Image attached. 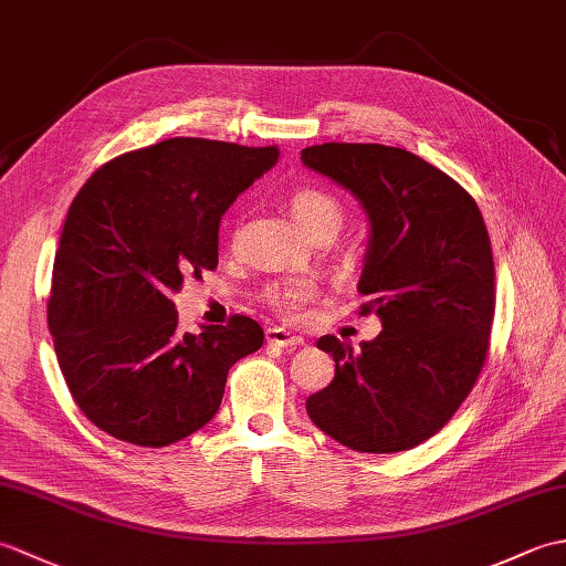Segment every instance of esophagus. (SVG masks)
Masks as SVG:
<instances>
[{
	"instance_id": "34e87169",
	"label": "esophagus",
	"mask_w": 566,
	"mask_h": 566,
	"mask_svg": "<svg viewBox=\"0 0 566 566\" xmlns=\"http://www.w3.org/2000/svg\"><path fill=\"white\" fill-rule=\"evenodd\" d=\"M268 343L276 345V347H298L304 345L302 335H294L284 328H268Z\"/></svg>"
}]
</instances>
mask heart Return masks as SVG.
<instances>
[{"label":"heart","mask_w":566,"mask_h":566,"mask_svg":"<svg viewBox=\"0 0 566 566\" xmlns=\"http://www.w3.org/2000/svg\"><path fill=\"white\" fill-rule=\"evenodd\" d=\"M292 213L296 223L302 226L308 235L321 233V231L335 235L345 221L343 203L335 199L331 191L318 189V187L298 189L292 197ZM262 298L272 311H276V314L290 316L311 298V284L302 280L274 282L264 290Z\"/></svg>","instance_id":"obj_1"}]
</instances>
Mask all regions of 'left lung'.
<instances>
[{"mask_svg": "<svg viewBox=\"0 0 566 566\" xmlns=\"http://www.w3.org/2000/svg\"><path fill=\"white\" fill-rule=\"evenodd\" d=\"M302 160L369 213L359 316L375 311L384 326L359 353L323 335L335 377L306 411L350 450H411L448 426L489 359L496 274L482 211L450 175L403 148L323 143Z\"/></svg>", "mask_w": 566, "mask_h": 566, "instance_id": "left-lung-1", "label": "left lung"}]
</instances>
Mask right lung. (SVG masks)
I'll list each match as a JSON object with an SVG mask.
<instances>
[{"label": "right lung", "instance_id": "add662e5", "mask_svg": "<svg viewBox=\"0 0 566 566\" xmlns=\"http://www.w3.org/2000/svg\"><path fill=\"white\" fill-rule=\"evenodd\" d=\"M274 146L167 138L102 165L72 199L53 262L48 328L72 399L140 448L203 428L228 369L262 347L258 321L177 331L172 296L219 264V223L276 163Z\"/></svg>", "mask_w": 566, "mask_h": 566}]
</instances>
